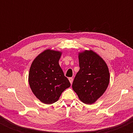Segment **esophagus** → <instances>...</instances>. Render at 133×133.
I'll return each mask as SVG.
<instances>
[{
    "label": "esophagus",
    "mask_w": 133,
    "mask_h": 133,
    "mask_svg": "<svg viewBox=\"0 0 133 133\" xmlns=\"http://www.w3.org/2000/svg\"><path fill=\"white\" fill-rule=\"evenodd\" d=\"M69 80L70 83H71V84L72 83V82H73V78H72V77H69Z\"/></svg>",
    "instance_id": "obj_1"
}]
</instances>
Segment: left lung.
<instances>
[{"instance_id": "1", "label": "left lung", "mask_w": 133, "mask_h": 133, "mask_svg": "<svg viewBox=\"0 0 133 133\" xmlns=\"http://www.w3.org/2000/svg\"><path fill=\"white\" fill-rule=\"evenodd\" d=\"M80 69L72 83V89L79 99L92 104L103 94L109 82V72L101 57L92 51L79 55Z\"/></svg>"}]
</instances>
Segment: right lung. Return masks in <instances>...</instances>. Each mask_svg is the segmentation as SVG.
<instances>
[{
    "label": "right lung",
    "instance_id": "obj_1",
    "mask_svg": "<svg viewBox=\"0 0 133 133\" xmlns=\"http://www.w3.org/2000/svg\"><path fill=\"white\" fill-rule=\"evenodd\" d=\"M61 53L46 50L34 59L30 68L29 82L34 95L42 103L52 104L71 86L59 64Z\"/></svg>",
    "mask_w": 133,
    "mask_h": 133
}]
</instances>
